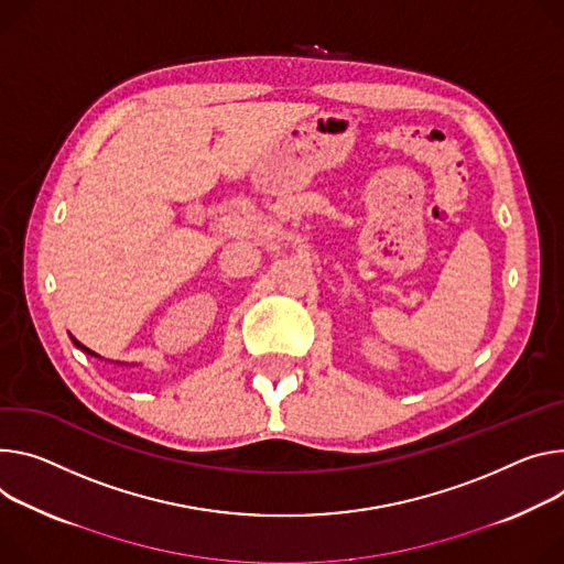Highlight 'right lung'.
<instances>
[{"label": "right lung", "mask_w": 564, "mask_h": 564, "mask_svg": "<svg viewBox=\"0 0 564 564\" xmlns=\"http://www.w3.org/2000/svg\"><path fill=\"white\" fill-rule=\"evenodd\" d=\"M72 341H74V344H76V346H78V348H80V350H85V352H87V355H94V357H98V355H96V352H94V350H89V348H87V346H83V344H80V341H78V339H74V337H72Z\"/></svg>", "instance_id": "right-lung-1"}]
</instances>
